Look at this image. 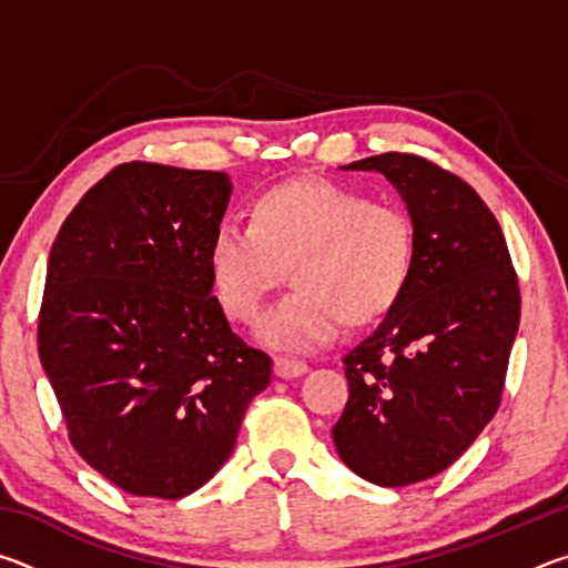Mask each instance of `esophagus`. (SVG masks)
<instances>
[{
  "mask_svg": "<svg viewBox=\"0 0 568 568\" xmlns=\"http://www.w3.org/2000/svg\"><path fill=\"white\" fill-rule=\"evenodd\" d=\"M307 373V363L305 361H297V358H275V376L277 378H297V376H305Z\"/></svg>",
  "mask_w": 568,
  "mask_h": 568,
  "instance_id": "34e87169",
  "label": "esophagus"
}]
</instances>
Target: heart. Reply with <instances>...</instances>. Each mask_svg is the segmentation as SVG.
Here are the masks:
<instances>
[{"instance_id":"1","label":"heart","mask_w":568,"mask_h":568,"mask_svg":"<svg viewBox=\"0 0 568 568\" xmlns=\"http://www.w3.org/2000/svg\"><path fill=\"white\" fill-rule=\"evenodd\" d=\"M416 227L406 207L323 178L291 180L257 200L253 217L227 215L210 240V273L225 313L253 323L293 267L297 285L257 323L261 341L307 353L368 323L406 287Z\"/></svg>"}]
</instances>
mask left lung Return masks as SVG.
<instances>
[{"label":"left lung","instance_id":"obj_1","mask_svg":"<svg viewBox=\"0 0 568 568\" xmlns=\"http://www.w3.org/2000/svg\"><path fill=\"white\" fill-rule=\"evenodd\" d=\"M345 170L386 175L416 227L406 287L343 358L348 403L333 426L353 474L396 488L446 470L494 418L521 293L501 225L468 182L408 152Z\"/></svg>","mask_w":568,"mask_h":568}]
</instances>
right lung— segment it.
Wrapping results in <instances>:
<instances>
[{
    "label": "right lung",
    "instance_id": "obj_1",
    "mask_svg": "<svg viewBox=\"0 0 568 568\" xmlns=\"http://www.w3.org/2000/svg\"><path fill=\"white\" fill-rule=\"evenodd\" d=\"M225 172L124 162L60 227L37 325L40 361L88 464L132 496L197 491L271 386V355L213 295Z\"/></svg>",
    "mask_w": 568,
    "mask_h": 568
}]
</instances>
